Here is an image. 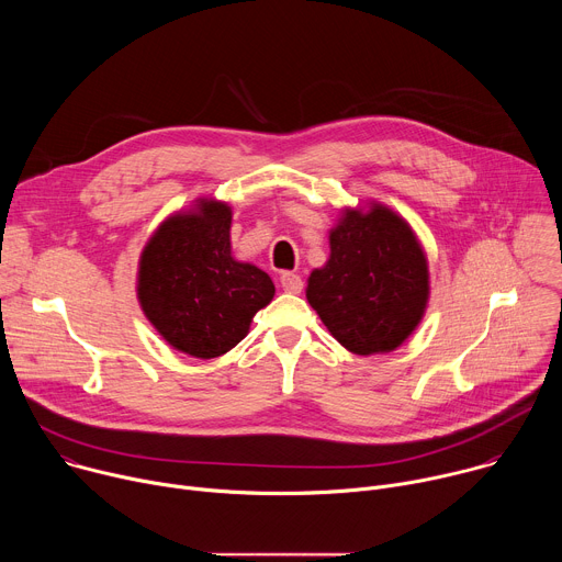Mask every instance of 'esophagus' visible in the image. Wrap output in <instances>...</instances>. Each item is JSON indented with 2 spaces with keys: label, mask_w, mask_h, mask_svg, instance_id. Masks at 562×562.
I'll return each instance as SVG.
<instances>
[{
  "label": "esophagus",
  "mask_w": 562,
  "mask_h": 562,
  "mask_svg": "<svg viewBox=\"0 0 562 562\" xmlns=\"http://www.w3.org/2000/svg\"><path fill=\"white\" fill-rule=\"evenodd\" d=\"M280 284H282V289L286 293H302V286H304V282H302V278L297 273H282Z\"/></svg>",
  "instance_id": "esophagus-1"
}]
</instances>
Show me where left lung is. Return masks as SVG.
Masks as SVG:
<instances>
[{"label": "left lung", "instance_id": "8db88e82", "mask_svg": "<svg viewBox=\"0 0 562 562\" xmlns=\"http://www.w3.org/2000/svg\"><path fill=\"white\" fill-rule=\"evenodd\" d=\"M429 295V260L412 224L378 200L342 206L329 258L306 280L329 334L356 356L391 353L423 323Z\"/></svg>", "mask_w": 562, "mask_h": 562}]
</instances>
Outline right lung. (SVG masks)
<instances>
[{
	"label": "right lung",
	"instance_id": "obj_1",
	"mask_svg": "<svg viewBox=\"0 0 562 562\" xmlns=\"http://www.w3.org/2000/svg\"><path fill=\"white\" fill-rule=\"evenodd\" d=\"M233 209L198 198L159 222L139 254L135 291L153 329L176 351L211 360L245 340L276 286L231 249Z\"/></svg>",
	"mask_w": 562,
	"mask_h": 562
}]
</instances>
